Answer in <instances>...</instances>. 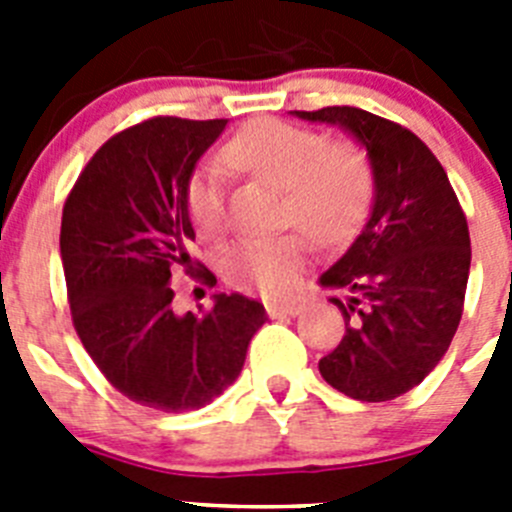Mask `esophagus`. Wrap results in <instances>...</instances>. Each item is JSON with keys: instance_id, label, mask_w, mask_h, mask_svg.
<instances>
[{"instance_id": "esophagus-1", "label": "esophagus", "mask_w": 512, "mask_h": 512, "mask_svg": "<svg viewBox=\"0 0 512 512\" xmlns=\"http://www.w3.org/2000/svg\"><path fill=\"white\" fill-rule=\"evenodd\" d=\"M266 312H269V318H295L302 312V305H297V302H269Z\"/></svg>"}]
</instances>
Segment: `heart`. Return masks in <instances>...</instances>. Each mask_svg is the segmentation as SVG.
<instances>
[{"instance_id": "1", "label": "heart", "mask_w": 512, "mask_h": 512, "mask_svg": "<svg viewBox=\"0 0 512 512\" xmlns=\"http://www.w3.org/2000/svg\"><path fill=\"white\" fill-rule=\"evenodd\" d=\"M225 164L284 192L282 223L297 225L320 246H336L354 233L372 205L374 166L354 140H328L320 130L264 117L241 128L223 148ZM189 215L205 238L230 225L225 179L215 166L194 174L187 189ZM310 243L302 233L241 238L220 256L230 287L279 297L297 287Z\"/></svg>"}]
</instances>
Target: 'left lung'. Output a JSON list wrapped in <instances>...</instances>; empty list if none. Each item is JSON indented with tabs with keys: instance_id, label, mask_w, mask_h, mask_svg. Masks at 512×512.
Listing matches in <instances>:
<instances>
[{
	"instance_id": "1",
	"label": "left lung",
	"mask_w": 512,
	"mask_h": 512,
	"mask_svg": "<svg viewBox=\"0 0 512 512\" xmlns=\"http://www.w3.org/2000/svg\"><path fill=\"white\" fill-rule=\"evenodd\" d=\"M297 117L341 125L366 146L374 207L354 243L320 284L346 289V333L320 374L361 402L395 400L449 351L467 295L472 243L467 215L441 161L400 122L359 107H323Z\"/></svg>"
}]
</instances>
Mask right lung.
<instances>
[{
  "label": "right lung",
  "mask_w": 512,
  "mask_h": 512,
  "mask_svg": "<svg viewBox=\"0 0 512 512\" xmlns=\"http://www.w3.org/2000/svg\"><path fill=\"white\" fill-rule=\"evenodd\" d=\"M228 120L158 115L102 143L63 202L61 261L71 323L104 379L128 400L187 413L235 382L264 305L217 295L202 315H176L171 274L202 284L189 256L187 189Z\"/></svg>",
  "instance_id": "obj_1"
}]
</instances>
